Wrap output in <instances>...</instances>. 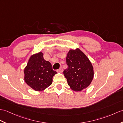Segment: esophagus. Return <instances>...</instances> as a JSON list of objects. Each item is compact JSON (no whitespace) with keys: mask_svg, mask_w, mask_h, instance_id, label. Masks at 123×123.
<instances>
[{"mask_svg":"<svg viewBox=\"0 0 123 123\" xmlns=\"http://www.w3.org/2000/svg\"><path fill=\"white\" fill-rule=\"evenodd\" d=\"M58 72H59V73H62V72H63V68H62V67H60V68L59 70H58Z\"/></svg>","mask_w":123,"mask_h":123,"instance_id":"34e87169","label":"esophagus"}]
</instances>
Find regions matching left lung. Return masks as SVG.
<instances>
[{"label": "left lung", "mask_w": 123, "mask_h": 123, "mask_svg": "<svg viewBox=\"0 0 123 123\" xmlns=\"http://www.w3.org/2000/svg\"><path fill=\"white\" fill-rule=\"evenodd\" d=\"M66 61L68 67L63 74L71 89L81 91L89 86L94 76L93 68L85 54L79 49L70 50Z\"/></svg>", "instance_id": "left-lung-1"}]
</instances>
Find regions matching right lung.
<instances>
[{
    "label": "right lung",
    "mask_w": 123,
    "mask_h": 123,
    "mask_svg": "<svg viewBox=\"0 0 123 123\" xmlns=\"http://www.w3.org/2000/svg\"><path fill=\"white\" fill-rule=\"evenodd\" d=\"M43 55L40 52L31 56L24 70L25 83L37 91H42L50 86L53 76L56 73Z\"/></svg>",
    "instance_id": "1"
}]
</instances>
